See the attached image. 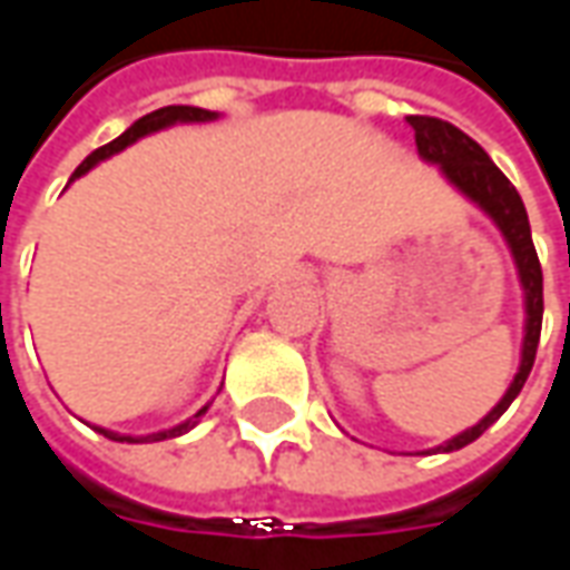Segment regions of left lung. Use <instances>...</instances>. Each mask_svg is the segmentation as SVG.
<instances>
[{
  "mask_svg": "<svg viewBox=\"0 0 570 570\" xmlns=\"http://www.w3.org/2000/svg\"><path fill=\"white\" fill-rule=\"evenodd\" d=\"M416 135V150L425 163H438L441 173L451 178L456 188L463 190L472 203H479L481 209L497 222V228L503 230L512 258L519 265L521 286H524V348H521V367L515 380L507 389L503 401L481 420L479 425L465 429L463 435L451 438L448 444H441L435 451H460L465 444H472L475 438L484 435V429H491L507 407L515 401L521 385L528 380V373L534 367L537 342H540V326H543V272H540V258H537L534 240H531V225H528V213L521 203L519 190L512 188L507 175L500 173L493 160L484 154L479 141H472L463 129H456L453 122L438 117H407Z\"/></svg>",
  "mask_w": 570,
  "mask_h": 570,
  "instance_id": "left-lung-1",
  "label": "left lung"
}]
</instances>
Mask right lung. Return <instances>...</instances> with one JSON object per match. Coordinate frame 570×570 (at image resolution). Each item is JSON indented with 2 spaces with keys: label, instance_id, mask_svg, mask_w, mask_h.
Wrapping results in <instances>:
<instances>
[{
  "label": "right lung",
  "instance_id": "1",
  "mask_svg": "<svg viewBox=\"0 0 570 570\" xmlns=\"http://www.w3.org/2000/svg\"><path fill=\"white\" fill-rule=\"evenodd\" d=\"M206 119H216V114L213 110H203V107H185V105H173V107H160V110H154V114H147V117L135 119L132 126L126 129V132L119 135V138H114L110 145L98 147V150H91L86 160L79 163L77 173H73V178H79V175H86L95 166L98 160H107L110 154H117V150H122V147H129L132 141H138V138H145V135L157 132V129H166V126H173V122H206ZM209 410V404L203 410H197L194 413V420H188V423L175 425V429H169V432H157V435H145V438H132V435H117V432H107V429H98L105 438H114V441H129V444H138V441H166V438H175V435H185L190 425L200 420L203 413Z\"/></svg>",
  "mask_w": 570,
  "mask_h": 570
}]
</instances>
